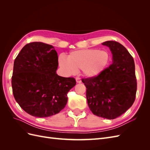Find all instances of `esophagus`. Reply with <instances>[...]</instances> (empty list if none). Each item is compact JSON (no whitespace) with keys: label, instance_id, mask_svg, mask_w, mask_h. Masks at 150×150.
<instances>
[{"label":"esophagus","instance_id":"34e87169","mask_svg":"<svg viewBox=\"0 0 150 150\" xmlns=\"http://www.w3.org/2000/svg\"><path fill=\"white\" fill-rule=\"evenodd\" d=\"M76 81L77 83H81V79L79 78H76Z\"/></svg>","mask_w":150,"mask_h":150}]
</instances>
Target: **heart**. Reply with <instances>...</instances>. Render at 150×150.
<instances>
[{
  "mask_svg": "<svg viewBox=\"0 0 150 150\" xmlns=\"http://www.w3.org/2000/svg\"><path fill=\"white\" fill-rule=\"evenodd\" d=\"M110 56L105 50L86 49L71 52L67 58L59 57V64L67 74H74L77 70H82L88 78L99 75L105 69Z\"/></svg>",
  "mask_w": 150,
  "mask_h": 150,
  "instance_id": "1",
  "label": "heart"
}]
</instances>
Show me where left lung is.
I'll return each mask as SVG.
<instances>
[{
	"mask_svg": "<svg viewBox=\"0 0 150 150\" xmlns=\"http://www.w3.org/2000/svg\"><path fill=\"white\" fill-rule=\"evenodd\" d=\"M110 49L112 63L99 75L82 79L86 98L94 115L115 119L133 105L137 82L133 57L120 43L108 40L102 43Z\"/></svg>",
	"mask_w": 150,
	"mask_h": 150,
	"instance_id": "1",
	"label": "left lung"
}]
</instances>
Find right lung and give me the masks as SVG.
I'll use <instances>...</instances> for the list:
<instances>
[{
  "mask_svg": "<svg viewBox=\"0 0 150 150\" xmlns=\"http://www.w3.org/2000/svg\"><path fill=\"white\" fill-rule=\"evenodd\" d=\"M57 53L51 45L26 44L13 63L12 87L17 103L31 116L46 117L59 112L67 94L76 85L73 78L58 76Z\"/></svg>",
  "mask_w": 150,
  "mask_h": 150,
  "instance_id": "obj_1",
  "label": "right lung"
}]
</instances>
